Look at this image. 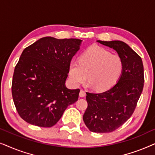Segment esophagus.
Instances as JSON below:
<instances>
[{
	"mask_svg": "<svg viewBox=\"0 0 155 155\" xmlns=\"http://www.w3.org/2000/svg\"><path fill=\"white\" fill-rule=\"evenodd\" d=\"M80 97H85V95H86V93H85V92H84V90H80Z\"/></svg>",
	"mask_w": 155,
	"mask_h": 155,
	"instance_id": "esophagus-1",
	"label": "esophagus"
}]
</instances>
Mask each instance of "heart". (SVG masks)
<instances>
[{
    "label": "heart",
    "instance_id": "heart-1",
    "mask_svg": "<svg viewBox=\"0 0 155 155\" xmlns=\"http://www.w3.org/2000/svg\"><path fill=\"white\" fill-rule=\"evenodd\" d=\"M121 58L99 46L85 51L79 61H71L68 77L71 83L78 87L87 78V85L98 92H105L117 83L122 75Z\"/></svg>",
    "mask_w": 155,
    "mask_h": 155
}]
</instances>
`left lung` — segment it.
<instances>
[{"instance_id": "left-lung-1", "label": "left lung", "mask_w": 155, "mask_h": 155, "mask_svg": "<svg viewBox=\"0 0 155 155\" xmlns=\"http://www.w3.org/2000/svg\"><path fill=\"white\" fill-rule=\"evenodd\" d=\"M113 48L124 63L117 83L101 93L86 92L87 108L83 120L92 132H113L126 123L134 112L144 86V68L140 56L121 41H97Z\"/></svg>"}]
</instances>
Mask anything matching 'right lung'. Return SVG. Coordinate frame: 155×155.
Instances as JSON below:
<instances>
[{
	"label": "right lung",
	"mask_w": 155,
	"mask_h": 155,
	"mask_svg": "<svg viewBox=\"0 0 155 155\" xmlns=\"http://www.w3.org/2000/svg\"><path fill=\"white\" fill-rule=\"evenodd\" d=\"M82 40L43 37L23 51L15 68L12 95L25 121L50 128L69 105L78 101L80 89L65 85L71 59Z\"/></svg>",
	"instance_id": "1"
}]
</instances>
